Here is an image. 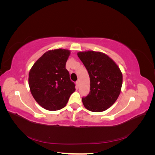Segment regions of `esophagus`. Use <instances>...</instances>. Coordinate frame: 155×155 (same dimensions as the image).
I'll return each mask as SVG.
<instances>
[{
	"label": "esophagus",
	"mask_w": 155,
	"mask_h": 155,
	"mask_svg": "<svg viewBox=\"0 0 155 155\" xmlns=\"http://www.w3.org/2000/svg\"><path fill=\"white\" fill-rule=\"evenodd\" d=\"M76 87H79V81L78 80V81L76 82Z\"/></svg>",
	"instance_id": "esophagus-1"
}]
</instances>
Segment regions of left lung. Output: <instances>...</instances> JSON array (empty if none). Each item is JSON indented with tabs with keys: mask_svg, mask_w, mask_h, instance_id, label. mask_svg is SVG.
Listing matches in <instances>:
<instances>
[{
	"mask_svg": "<svg viewBox=\"0 0 155 155\" xmlns=\"http://www.w3.org/2000/svg\"><path fill=\"white\" fill-rule=\"evenodd\" d=\"M78 56L90 77V92L82 98L84 107L95 112L106 110L114 104L120 95L122 73L113 60L100 51H79Z\"/></svg>",
	"mask_w": 155,
	"mask_h": 155,
	"instance_id": "obj_1",
	"label": "left lung"
}]
</instances>
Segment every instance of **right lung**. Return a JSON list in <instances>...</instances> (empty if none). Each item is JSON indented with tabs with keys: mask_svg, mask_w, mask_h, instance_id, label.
Returning <instances> with one entry per match:
<instances>
[{
	"mask_svg": "<svg viewBox=\"0 0 155 155\" xmlns=\"http://www.w3.org/2000/svg\"><path fill=\"white\" fill-rule=\"evenodd\" d=\"M70 54V51L66 49L49 50L36 61L30 70V92L38 104L46 110L63 109L76 91L65 67Z\"/></svg>",
	"mask_w": 155,
	"mask_h": 155,
	"instance_id": "1",
	"label": "right lung"
}]
</instances>
